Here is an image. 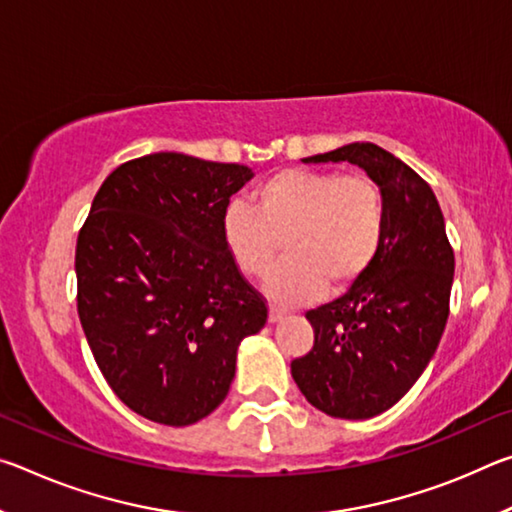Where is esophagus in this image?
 <instances>
[{
	"label": "esophagus",
	"mask_w": 512,
	"mask_h": 512,
	"mask_svg": "<svg viewBox=\"0 0 512 512\" xmlns=\"http://www.w3.org/2000/svg\"><path fill=\"white\" fill-rule=\"evenodd\" d=\"M282 318H284V311L282 309H277V307L268 309V323H280Z\"/></svg>",
	"instance_id": "obj_1"
}]
</instances>
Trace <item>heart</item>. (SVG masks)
<instances>
[{
  "mask_svg": "<svg viewBox=\"0 0 512 512\" xmlns=\"http://www.w3.org/2000/svg\"><path fill=\"white\" fill-rule=\"evenodd\" d=\"M386 232V205L363 173L282 169L253 192V207L232 201L221 216L225 250L246 277H264L280 305H302L325 289L345 291L368 271Z\"/></svg>",
  "mask_w": 512,
  "mask_h": 512,
  "instance_id": "b5f03b06",
  "label": "heart"
}]
</instances>
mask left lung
Masks as SVG:
<instances>
[{"label": "left lung", "instance_id": "obj_1", "mask_svg": "<svg viewBox=\"0 0 512 512\" xmlns=\"http://www.w3.org/2000/svg\"><path fill=\"white\" fill-rule=\"evenodd\" d=\"M305 162L357 164L384 194L386 232L375 262L345 296L307 311L314 348L291 361L311 406L332 418L368 420L400 402L436 354L454 250L436 194L393 153L352 142Z\"/></svg>", "mask_w": 512, "mask_h": 512}]
</instances>
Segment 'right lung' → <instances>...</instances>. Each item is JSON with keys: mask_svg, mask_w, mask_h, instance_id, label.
Here are the masks:
<instances>
[{"mask_svg": "<svg viewBox=\"0 0 512 512\" xmlns=\"http://www.w3.org/2000/svg\"><path fill=\"white\" fill-rule=\"evenodd\" d=\"M255 173L151 153L103 180L76 241L79 318L128 409L187 427L230 391L237 348L266 325L264 298L232 264L221 216Z\"/></svg>", "mask_w": 512, "mask_h": 512, "instance_id": "obj_1", "label": "right lung"}]
</instances>
